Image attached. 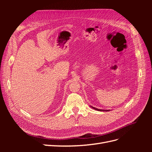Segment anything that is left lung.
<instances>
[{"label":"left lung","instance_id":"left-lung-1","mask_svg":"<svg viewBox=\"0 0 152 152\" xmlns=\"http://www.w3.org/2000/svg\"><path fill=\"white\" fill-rule=\"evenodd\" d=\"M91 108H93V109H94V110H98V111H105V112H107V111H109V110H101V109H98V108H94V107H92V106H91Z\"/></svg>","mask_w":152,"mask_h":152}]
</instances>
